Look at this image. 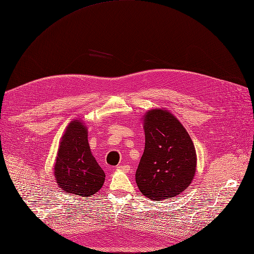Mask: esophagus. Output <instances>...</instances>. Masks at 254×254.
Here are the masks:
<instances>
[{"label":"esophagus","mask_w":254,"mask_h":254,"mask_svg":"<svg viewBox=\"0 0 254 254\" xmlns=\"http://www.w3.org/2000/svg\"><path fill=\"white\" fill-rule=\"evenodd\" d=\"M117 170L124 171V172H128L129 171V166H128V165H120V166L117 167Z\"/></svg>","instance_id":"34e87169"}]
</instances>
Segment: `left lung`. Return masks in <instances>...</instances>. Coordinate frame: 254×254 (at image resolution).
Wrapping results in <instances>:
<instances>
[{"label":"left lung","mask_w":254,"mask_h":254,"mask_svg":"<svg viewBox=\"0 0 254 254\" xmlns=\"http://www.w3.org/2000/svg\"><path fill=\"white\" fill-rule=\"evenodd\" d=\"M142 123L145 147L136 171L140 192L154 201L181 195L197 167L191 137L178 118L161 108L148 110Z\"/></svg>","instance_id":"8db88e82"}]
</instances>
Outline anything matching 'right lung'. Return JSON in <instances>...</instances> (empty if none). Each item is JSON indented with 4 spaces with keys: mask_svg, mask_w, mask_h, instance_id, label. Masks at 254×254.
<instances>
[{
    "mask_svg": "<svg viewBox=\"0 0 254 254\" xmlns=\"http://www.w3.org/2000/svg\"><path fill=\"white\" fill-rule=\"evenodd\" d=\"M54 176L62 191L80 197L95 194L105 183V172L88 142V129L79 118L70 121L61 137Z\"/></svg>",
    "mask_w": 254,
    "mask_h": 254,
    "instance_id": "1",
    "label": "right lung"
}]
</instances>
